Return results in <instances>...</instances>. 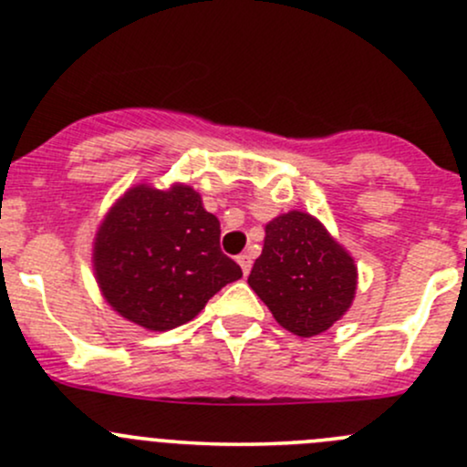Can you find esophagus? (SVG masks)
<instances>
[{"instance_id":"34e87169","label":"esophagus","mask_w":467,"mask_h":467,"mask_svg":"<svg viewBox=\"0 0 467 467\" xmlns=\"http://www.w3.org/2000/svg\"><path fill=\"white\" fill-rule=\"evenodd\" d=\"M237 261H239V265H242L244 275H248V273H250V268H253V257H250L248 253H244V254H239Z\"/></svg>"}]
</instances>
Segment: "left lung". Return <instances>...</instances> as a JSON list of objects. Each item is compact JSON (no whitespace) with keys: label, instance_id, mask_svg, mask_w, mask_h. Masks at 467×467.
Returning <instances> with one entry per match:
<instances>
[{"label":"left lung","instance_id":"left-lung-1","mask_svg":"<svg viewBox=\"0 0 467 467\" xmlns=\"http://www.w3.org/2000/svg\"><path fill=\"white\" fill-rule=\"evenodd\" d=\"M248 285L296 337H315L350 310L357 295V264L317 217L301 210L265 223L264 250Z\"/></svg>","mask_w":467,"mask_h":467}]
</instances>
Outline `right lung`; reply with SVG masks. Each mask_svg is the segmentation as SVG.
Returning a JSON list of instances; mask_svg holds the SVG:
<instances>
[{
	"label": "right lung",
	"mask_w": 467,
	"mask_h": 467,
	"mask_svg": "<svg viewBox=\"0 0 467 467\" xmlns=\"http://www.w3.org/2000/svg\"><path fill=\"white\" fill-rule=\"evenodd\" d=\"M219 219L186 183H137L117 199L92 244V268L115 312L152 332L188 324L242 268L219 248Z\"/></svg>",
	"instance_id": "add662e5"
}]
</instances>
